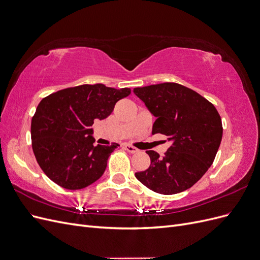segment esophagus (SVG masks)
Masks as SVG:
<instances>
[{"label":"esophagus","instance_id":"1","mask_svg":"<svg viewBox=\"0 0 260 260\" xmlns=\"http://www.w3.org/2000/svg\"><path fill=\"white\" fill-rule=\"evenodd\" d=\"M124 148L127 149V152L132 153V154H135V153H138V152H139L138 148H136L135 146H132V145H130V144H125V145H124Z\"/></svg>","mask_w":260,"mask_h":260}]
</instances>
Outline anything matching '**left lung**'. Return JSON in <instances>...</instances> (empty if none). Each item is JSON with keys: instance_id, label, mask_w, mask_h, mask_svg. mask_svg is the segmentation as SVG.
<instances>
[{"instance_id": "8db88e82", "label": "left lung", "mask_w": 260, "mask_h": 260, "mask_svg": "<svg viewBox=\"0 0 260 260\" xmlns=\"http://www.w3.org/2000/svg\"><path fill=\"white\" fill-rule=\"evenodd\" d=\"M156 118L152 133L171 142L165 156L147 151L151 165L136 178L149 190L171 195L183 192L205 175L222 139L221 118L216 107L184 85L165 82L133 89Z\"/></svg>"}]
</instances>
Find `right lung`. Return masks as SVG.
<instances>
[{
	"mask_svg": "<svg viewBox=\"0 0 260 260\" xmlns=\"http://www.w3.org/2000/svg\"><path fill=\"white\" fill-rule=\"evenodd\" d=\"M128 88L98 83L57 91L44 98L31 120L36 159L53 182L67 190H80L95 182L107 159L119 144L94 146L92 124L112 114Z\"/></svg>",
	"mask_w": 260,
	"mask_h": 260,
	"instance_id": "obj_1",
	"label": "right lung"
}]
</instances>
